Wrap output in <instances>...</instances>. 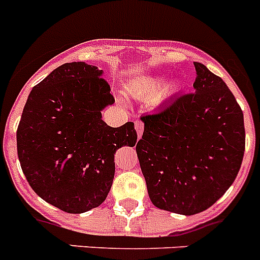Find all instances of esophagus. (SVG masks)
I'll list each match as a JSON object with an SVG mask.
<instances>
[{
	"mask_svg": "<svg viewBox=\"0 0 260 260\" xmlns=\"http://www.w3.org/2000/svg\"><path fill=\"white\" fill-rule=\"evenodd\" d=\"M135 130H137V134H138V139L141 138L142 134H143V130H145V125L142 121H135Z\"/></svg>",
	"mask_w": 260,
	"mask_h": 260,
	"instance_id": "obj_1",
	"label": "esophagus"
}]
</instances>
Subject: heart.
<instances>
[{"label":"heart","mask_w":260,"mask_h":260,"mask_svg":"<svg viewBox=\"0 0 260 260\" xmlns=\"http://www.w3.org/2000/svg\"><path fill=\"white\" fill-rule=\"evenodd\" d=\"M166 77L163 75L157 76H146L137 81L133 86V94L142 100L154 99L155 103H160L168 97L174 96L175 93L180 90V81L177 80H171L164 84Z\"/></svg>","instance_id":"b5f03b06"}]
</instances>
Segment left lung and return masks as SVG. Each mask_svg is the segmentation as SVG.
<instances>
[{"instance_id":"8db88e82","label":"left lung","mask_w":260,"mask_h":260,"mask_svg":"<svg viewBox=\"0 0 260 260\" xmlns=\"http://www.w3.org/2000/svg\"><path fill=\"white\" fill-rule=\"evenodd\" d=\"M193 93L172 99L145 123L137 155L156 208L193 216L223 196L245 152L243 113L223 80L194 61Z\"/></svg>"}]
</instances>
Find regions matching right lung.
Returning a JSON list of instances; mask_svg holds the SVG:
<instances>
[{
	"instance_id": "1",
	"label": "right lung",
	"mask_w": 260,
	"mask_h": 260,
	"mask_svg": "<svg viewBox=\"0 0 260 260\" xmlns=\"http://www.w3.org/2000/svg\"><path fill=\"white\" fill-rule=\"evenodd\" d=\"M104 71L84 61L57 67L28 94L18 130L22 171L38 196L72 214L105 201L114 155L135 146L134 122L110 127L103 112L114 104Z\"/></svg>"
}]
</instances>
